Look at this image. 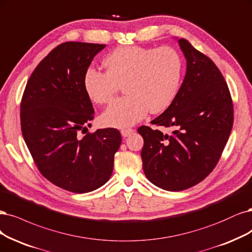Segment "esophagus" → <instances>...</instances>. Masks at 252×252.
I'll return each mask as SVG.
<instances>
[{"mask_svg":"<svg viewBox=\"0 0 252 252\" xmlns=\"http://www.w3.org/2000/svg\"><path fill=\"white\" fill-rule=\"evenodd\" d=\"M134 132V130L131 128H127V129H122L121 130V134H122L124 137L129 136L130 134H132Z\"/></svg>","mask_w":252,"mask_h":252,"instance_id":"obj_1","label":"esophagus"}]
</instances>
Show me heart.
Returning <instances> with one entry per match:
<instances>
[{"label": "heart", "mask_w": 252, "mask_h": 252, "mask_svg": "<svg viewBox=\"0 0 252 252\" xmlns=\"http://www.w3.org/2000/svg\"><path fill=\"white\" fill-rule=\"evenodd\" d=\"M106 72L90 67L83 77L89 98L97 104L112 100L123 84L126 96L112 102L101 117L108 127L126 128L142 121L149 110L158 114L174 101L181 79L182 63L169 47H121L103 60Z\"/></svg>", "instance_id": "heart-1"}]
</instances>
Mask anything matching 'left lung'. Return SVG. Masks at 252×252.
<instances>
[{
	"instance_id": "8db88e82",
	"label": "left lung",
	"mask_w": 252,
	"mask_h": 252,
	"mask_svg": "<svg viewBox=\"0 0 252 252\" xmlns=\"http://www.w3.org/2000/svg\"><path fill=\"white\" fill-rule=\"evenodd\" d=\"M187 59L185 79L174 101L152 124L141 126L146 177L162 189L178 192L202 181L216 167L229 137L233 106L219 68L185 39H178Z\"/></svg>"
}]
</instances>
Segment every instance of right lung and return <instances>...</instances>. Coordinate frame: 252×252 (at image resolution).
<instances>
[{"mask_svg":"<svg viewBox=\"0 0 252 252\" xmlns=\"http://www.w3.org/2000/svg\"><path fill=\"white\" fill-rule=\"evenodd\" d=\"M105 45L67 41L52 50L31 74L21 103L24 140L39 172L73 193L105 185L122 137L118 129L79 135L94 119L83 77Z\"/></svg>","mask_w":252,"mask_h":252,"instance_id":"obj_1","label":"right lung"}]
</instances>
